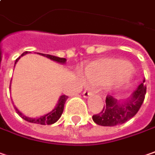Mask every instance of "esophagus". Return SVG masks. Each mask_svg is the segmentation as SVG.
<instances>
[{
  "label": "esophagus",
  "instance_id": "34e87169",
  "mask_svg": "<svg viewBox=\"0 0 155 155\" xmlns=\"http://www.w3.org/2000/svg\"><path fill=\"white\" fill-rule=\"evenodd\" d=\"M92 91L91 90H89V89H85L84 91V92H83V96L84 97H90L91 95H92Z\"/></svg>",
  "mask_w": 155,
  "mask_h": 155
}]
</instances>
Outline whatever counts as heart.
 Returning a JSON list of instances; mask_svg holds the SVG:
<instances>
[{
  "label": "heart",
  "mask_w": 155,
  "mask_h": 155,
  "mask_svg": "<svg viewBox=\"0 0 155 155\" xmlns=\"http://www.w3.org/2000/svg\"><path fill=\"white\" fill-rule=\"evenodd\" d=\"M131 66L127 62L117 59H105L96 62L85 68L84 78L88 84H98L112 82V84L120 85L127 83V72Z\"/></svg>",
  "instance_id": "b5f03b06"
}]
</instances>
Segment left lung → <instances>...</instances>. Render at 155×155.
I'll return each mask as SVG.
<instances>
[{
	"label": "left lung",
	"mask_w": 155,
	"mask_h": 155,
	"mask_svg": "<svg viewBox=\"0 0 155 155\" xmlns=\"http://www.w3.org/2000/svg\"><path fill=\"white\" fill-rule=\"evenodd\" d=\"M141 83L132 96L123 103L117 102L111 95H107L105 104L99 113L92 116L93 121L103 127H113L123 124L132 119L139 112L145 99L147 85Z\"/></svg>",
	"instance_id": "left-lung-1"
}]
</instances>
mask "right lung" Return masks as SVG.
<instances>
[{"instance_id": "1", "label": "right lung", "mask_w": 155, "mask_h": 155, "mask_svg": "<svg viewBox=\"0 0 155 155\" xmlns=\"http://www.w3.org/2000/svg\"><path fill=\"white\" fill-rule=\"evenodd\" d=\"M28 53V51H25L24 53H22L21 55V57L24 56L25 54ZM40 55H43L46 58H50L53 61H56V62H58V63H61V64H64L66 61L65 58H58V57H55V56H51V55H49V54H40ZM21 57L17 58L15 60V64L17 63V61L19 60ZM68 98V96L66 95H62L59 100H58V104H57L56 108L51 111V112H49L48 114L44 115V116H42L40 118H28V117H26L25 115H23L21 112H20L19 110L15 106V109L16 112L19 114V116L21 118H22L24 120H26L28 122H30V123H35V124H40V125H51V124H54L55 122H57L59 118L61 117L62 113L64 112V104H65L66 99Z\"/></svg>"}]
</instances>
